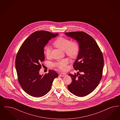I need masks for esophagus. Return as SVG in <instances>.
<instances>
[{"label":"esophagus","instance_id":"obj_1","mask_svg":"<svg viewBox=\"0 0 120 120\" xmlns=\"http://www.w3.org/2000/svg\"><path fill=\"white\" fill-rule=\"evenodd\" d=\"M66 75V74L65 73H60V75L61 76H62V77H64V76H65Z\"/></svg>","mask_w":120,"mask_h":120}]
</instances>
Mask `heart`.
<instances>
[{"mask_svg": "<svg viewBox=\"0 0 120 120\" xmlns=\"http://www.w3.org/2000/svg\"><path fill=\"white\" fill-rule=\"evenodd\" d=\"M53 44L59 49L64 50L67 56L71 58H75L79 53L80 47L77 42L75 41H70L66 38L60 37L54 42ZM51 49L49 46H46L45 48V55L46 57L49 58L51 56ZM69 63V60L64 58L59 60L54 64V66L60 69L65 71L67 69V65Z\"/></svg>", "mask_w": 120, "mask_h": 120, "instance_id": "obj_1", "label": "heart"}]
</instances>
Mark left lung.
I'll use <instances>...</instances> for the list:
<instances>
[{
  "label": "left lung",
  "instance_id": "obj_1",
  "mask_svg": "<svg viewBox=\"0 0 120 120\" xmlns=\"http://www.w3.org/2000/svg\"><path fill=\"white\" fill-rule=\"evenodd\" d=\"M68 36L76 40L80 47L77 58L73 64L77 74H69L72 81L68 86L71 93L85 97L97 87L101 79L104 67L102 52L96 41L83 31L65 32Z\"/></svg>",
  "mask_w": 120,
  "mask_h": 120
}]
</instances>
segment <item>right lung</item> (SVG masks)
Returning <instances> with one entry per match:
<instances>
[{
    "label": "right lung",
    "mask_w": 120,
    "mask_h": 120,
    "mask_svg": "<svg viewBox=\"0 0 120 120\" xmlns=\"http://www.w3.org/2000/svg\"><path fill=\"white\" fill-rule=\"evenodd\" d=\"M58 35L45 31H35L23 42L17 54L15 68L19 82L31 96L45 95L51 89L54 79L58 76L54 70H49L45 75L40 74L41 63L45 60L44 48L49 40Z\"/></svg>",
    "instance_id": "1"
}]
</instances>
